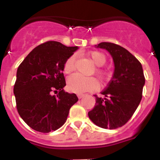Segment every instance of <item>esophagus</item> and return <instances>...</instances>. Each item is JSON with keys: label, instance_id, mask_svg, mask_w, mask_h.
<instances>
[{"label": "esophagus", "instance_id": "esophagus-1", "mask_svg": "<svg viewBox=\"0 0 160 160\" xmlns=\"http://www.w3.org/2000/svg\"><path fill=\"white\" fill-rule=\"evenodd\" d=\"M77 96L78 97V98H82V97H84V94H78Z\"/></svg>", "mask_w": 160, "mask_h": 160}]
</instances>
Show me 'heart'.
<instances>
[{
    "label": "heart",
    "instance_id": "obj_1",
    "mask_svg": "<svg viewBox=\"0 0 160 160\" xmlns=\"http://www.w3.org/2000/svg\"><path fill=\"white\" fill-rule=\"evenodd\" d=\"M89 58L97 66H102L105 64L107 61L106 55L100 51H91L87 53ZM76 57L75 55H71L65 62V73H70L75 69ZM95 73L102 81H107L111 77V73L107 70L100 68H96ZM98 87V82L94 78H86L74 73L67 78V88L70 92L83 93L87 91H92Z\"/></svg>",
    "mask_w": 160,
    "mask_h": 160
}]
</instances>
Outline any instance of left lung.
Masks as SVG:
<instances>
[{
	"label": "left lung",
	"mask_w": 160,
	"mask_h": 160,
	"mask_svg": "<svg viewBox=\"0 0 160 160\" xmlns=\"http://www.w3.org/2000/svg\"><path fill=\"white\" fill-rule=\"evenodd\" d=\"M97 47L106 49L111 53L114 72L101 93L104 98L94 95L95 106L88 115L100 128L116 129L129 121L139 105L145 77L139 61L125 48L111 42H101Z\"/></svg>",
	"instance_id": "left-lung-1"
}]
</instances>
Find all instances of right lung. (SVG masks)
Returning <instances> with one entry per match:
<instances>
[{
	"mask_svg": "<svg viewBox=\"0 0 160 160\" xmlns=\"http://www.w3.org/2000/svg\"><path fill=\"white\" fill-rule=\"evenodd\" d=\"M77 49L49 41L32 49L18 66L13 87L17 110L34 131L49 133L60 128L78 101L75 94L63 90L62 73L65 62Z\"/></svg>",
	"mask_w": 160,
	"mask_h": 160,
	"instance_id": "obj_1",
	"label": "right lung"
}]
</instances>
